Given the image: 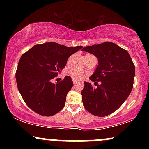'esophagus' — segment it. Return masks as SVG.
Masks as SVG:
<instances>
[{
    "label": "esophagus",
    "instance_id": "34e87169",
    "mask_svg": "<svg viewBox=\"0 0 149 149\" xmlns=\"http://www.w3.org/2000/svg\"><path fill=\"white\" fill-rule=\"evenodd\" d=\"M72 80H73V83H74V84H75V83H77V82H78V81H77V80H76V79H74V78H73V79H72Z\"/></svg>",
    "mask_w": 149,
    "mask_h": 149
}]
</instances>
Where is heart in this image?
I'll return each mask as SVG.
<instances>
[{"mask_svg": "<svg viewBox=\"0 0 149 149\" xmlns=\"http://www.w3.org/2000/svg\"><path fill=\"white\" fill-rule=\"evenodd\" d=\"M90 56H92V54H87L86 55H85V59H87V58L90 57ZM72 59H73V56H71V57L68 59L67 60L68 65L71 64V61H72ZM66 73L68 75V76L72 77L73 78H74V79H77V80L83 79V78H85V75H86V73H85L84 71H82V70L77 69V68H70V69H68L66 71Z\"/></svg>", "mask_w": 149, "mask_h": 149, "instance_id": "heart-1", "label": "heart"}]
</instances>
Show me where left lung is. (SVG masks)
I'll return each mask as SVG.
<instances>
[{
  "label": "left lung",
  "instance_id": "left-lung-1",
  "mask_svg": "<svg viewBox=\"0 0 149 149\" xmlns=\"http://www.w3.org/2000/svg\"><path fill=\"white\" fill-rule=\"evenodd\" d=\"M83 50L96 56L99 61L95 73L90 77L97 88L84 82L81 92L83 106L95 116L110 115L121 107L132 90L134 63L127 51L113 42L87 46Z\"/></svg>",
  "mask_w": 149,
  "mask_h": 149
}]
</instances>
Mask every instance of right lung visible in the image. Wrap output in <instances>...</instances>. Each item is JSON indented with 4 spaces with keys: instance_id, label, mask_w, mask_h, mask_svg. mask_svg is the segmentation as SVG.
<instances>
[{
    "instance_id": "obj_1",
    "label": "right lung",
    "mask_w": 149,
    "mask_h": 149,
    "mask_svg": "<svg viewBox=\"0 0 149 149\" xmlns=\"http://www.w3.org/2000/svg\"><path fill=\"white\" fill-rule=\"evenodd\" d=\"M82 46L69 47L56 43L37 44L24 53L19 61L15 77L19 92L26 105L39 115H55L65 105L73 87L71 76L52 83L66 66L71 54Z\"/></svg>"
}]
</instances>
